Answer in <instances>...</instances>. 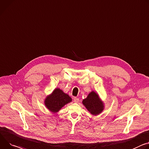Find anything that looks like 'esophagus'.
Returning <instances> with one entry per match:
<instances>
[{
  "label": "esophagus",
  "instance_id": "34e87169",
  "mask_svg": "<svg viewBox=\"0 0 149 149\" xmlns=\"http://www.w3.org/2000/svg\"><path fill=\"white\" fill-rule=\"evenodd\" d=\"M74 101L75 103H78L79 102V99L77 98V97H75L74 99Z\"/></svg>",
  "mask_w": 149,
  "mask_h": 149
}]
</instances>
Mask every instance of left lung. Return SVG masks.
Instances as JSON below:
<instances>
[{
	"label": "left lung",
	"instance_id": "left-lung-1",
	"mask_svg": "<svg viewBox=\"0 0 149 149\" xmlns=\"http://www.w3.org/2000/svg\"><path fill=\"white\" fill-rule=\"evenodd\" d=\"M82 102L88 111L93 115H98L104 110V103L100 99L99 94L94 91H91Z\"/></svg>",
	"mask_w": 149,
	"mask_h": 149
}]
</instances>
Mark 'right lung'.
Here are the masks:
<instances>
[{"mask_svg": "<svg viewBox=\"0 0 149 149\" xmlns=\"http://www.w3.org/2000/svg\"><path fill=\"white\" fill-rule=\"evenodd\" d=\"M72 102V99L68 94L65 93L62 90L56 88L47 96L44 103L47 109L53 113L58 112L65 105Z\"/></svg>", "mask_w": 149, "mask_h": 149, "instance_id": "1", "label": "right lung"}]
</instances>
